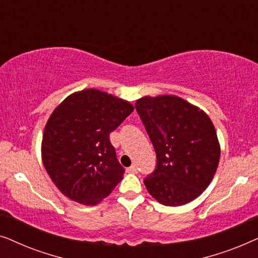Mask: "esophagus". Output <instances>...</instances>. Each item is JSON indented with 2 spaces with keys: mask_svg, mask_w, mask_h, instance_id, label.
<instances>
[{
  "mask_svg": "<svg viewBox=\"0 0 258 258\" xmlns=\"http://www.w3.org/2000/svg\"><path fill=\"white\" fill-rule=\"evenodd\" d=\"M126 172H132V174H136V172H137V167H136V165H132V167L126 169Z\"/></svg>",
  "mask_w": 258,
  "mask_h": 258,
  "instance_id": "1",
  "label": "esophagus"
}]
</instances>
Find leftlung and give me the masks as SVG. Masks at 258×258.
Listing matches in <instances>:
<instances>
[{
    "label": "left lung",
    "mask_w": 258,
    "mask_h": 258,
    "mask_svg": "<svg viewBox=\"0 0 258 258\" xmlns=\"http://www.w3.org/2000/svg\"><path fill=\"white\" fill-rule=\"evenodd\" d=\"M135 108L157 158L155 171L144 179L148 192L169 207L197 199L213 181L221 156L209 116L175 95L141 97Z\"/></svg>",
    "instance_id": "1"
}]
</instances>
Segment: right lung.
Wrapping results in <instances>:
<instances>
[{"instance_id": "add662e5", "label": "right lung", "mask_w": 258, "mask_h": 258, "mask_svg": "<svg viewBox=\"0 0 258 258\" xmlns=\"http://www.w3.org/2000/svg\"><path fill=\"white\" fill-rule=\"evenodd\" d=\"M134 110L132 103L97 89L69 95L49 117L42 137V162L68 199L95 206L123 179L111 132Z\"/></svg>"}]
</instances>
